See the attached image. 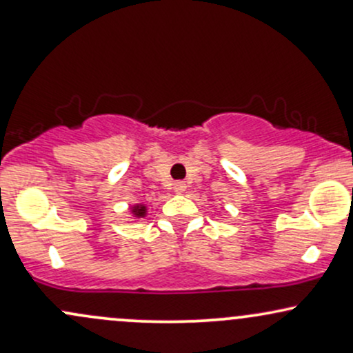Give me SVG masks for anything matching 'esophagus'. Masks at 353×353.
<instances>
[{
    "label": "esophagus",
    "instance_id": "obj_1",
    "mask_svg": "<svg viewBox=\"0 0 353 353\" xmlns=\"http://www.w3.org/2000/svg\"><path fill=\"white\" fill-rule=\"evenodd\" d=\"M185 190V184L182 181L179 182H174V192L176 194H182Z\"/></svg>",
    "mask_w": 353,
    "mask_h": 353
}]
</instances>
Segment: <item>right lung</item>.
<instances>
[{
    "label": "right lung",
    "instance_id": "add662e5",
    "mask_svg": "<svg viewBox=\"0 0 353 353\" xmlns=\"http://www.w3.org/2000/svg\"><path fill=\"white\" fill-rule=\"evenodd\" d=\"M131 214H132V217L143 219V217H145V214H148V208H145V204H134L131 208Z\"/></svg>",
    "mask_w": 353,
    "mask_h": 353
}]
</instances>
